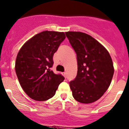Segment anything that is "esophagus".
<instances>
[{
	"label": "esophagus",
	"mask_w": 129,
	"mask_h": 129,
	"mask_svg": "<svg viewBox=\"0 0 129 129\" xmlns=\"http://www.w3.org/2000/svg\"><path fill=\"white\" fill-rule=\"evenodd\" d=\"M62 75H63V76L64 77H67V72H63L62 73Z\"/></svg>",
	"instance_id": "obj_1"
}]
</instances>
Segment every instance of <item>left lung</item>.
Segmentation results:
<instances>
[{
    "label": "left lung",
    "instance_id": "left-lung-1",
    "mask_svg": "<svg viewBox=\"0 0 129 129\" xmlns=\"http://www.w3.org/2000/svg\"><path fill=\"white\" fill-rule=\"evenodd\" d=\"M77 54V76L69 82L77 101L89 104L99 100L108 89L114 74L112 59L99 41L81 32H67Z\"/></svg>",
    "mask_w": 129,
    "mask_h": 129
}]
</instances>
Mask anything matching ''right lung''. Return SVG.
Instances as JSON below:
<instances>
[{
  "mask_svg": "<svg viewBox=\"0 0 129 129\" xmlns=\"http://www.w3.org/2000/svg\"><path fill=\"white\" fill-rule=\"evenodd\" d=\"M66 36L64 33L41 32L22 47L17 54L15 71L25 93L37 101L52 97L64 79L51 70L53 56Z\"/></svg>",
  "mask_w": 129,
  "mask_h": 129,
  "instance_id": "obj_1",
  "label": "right lung"
}]
</instances>
